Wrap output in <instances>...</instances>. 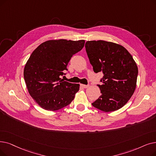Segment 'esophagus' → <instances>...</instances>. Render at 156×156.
<instances>
[{"label": "esophagus", "mask_w": 156, "mask_h": 156, "mask_svg": "<svg viewBox=\"0 0 156 156\" xmlns=\"http://www.w3.org/2000/svg\"><path fill=\"white\" fill-rule=\"evenodd\" d=\"M81 87L84 88V89H86V88L89 87V85H83V84H81Z\"/></svg>", "instance_id": "34e87169"}]
</instances>
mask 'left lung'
<instances>
[{
	"label": "left lung",
	"instance_id": "obj_1",
	"mask_svg": "<svg viewBox=\"0 0 156 156\" xmlns=\"http://www.w3.org/2000/svg\"><path fill=\"white\" fill-rule=\"evenodd\" d=\"M86 52L94 71L102 72L101 96L92 103L98 109L110 112L124 106L136 89L138 73L136 62L122 46L105 41L85 43Z\"/></svg>",
	"mask_w": 156,
	"mask_h": 156
}]
</instances>
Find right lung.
I'll use <instances>...</instances> for the list:
<instances>
[{
  "label": "right lung",
  "instance_id": "obj_1",
  "mask_svg": "<svg viewBox=\"0 0 156 156\" xmlns=\"http://www.w3.org/2000/svg\"><path fill=\"white\" fill-rule=\"evenodd\" d=\"M84 44V40H50L32 53L24 68V80L31 97L43 109L56 111L74 99L80 85L60 77L66 74L69 60Z\"/></svg>",
  "mask_w": 156,
  "mask_h": 156
}]
</instances>
